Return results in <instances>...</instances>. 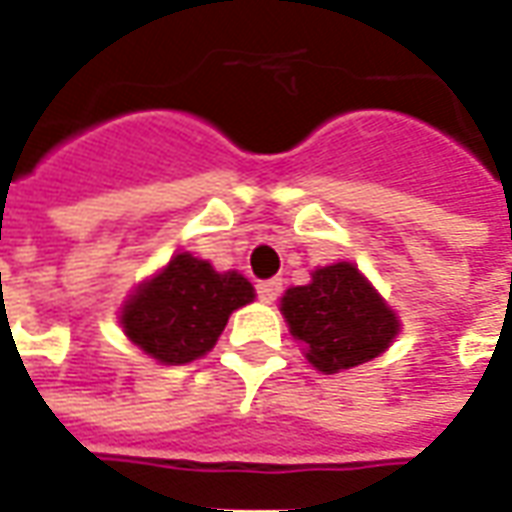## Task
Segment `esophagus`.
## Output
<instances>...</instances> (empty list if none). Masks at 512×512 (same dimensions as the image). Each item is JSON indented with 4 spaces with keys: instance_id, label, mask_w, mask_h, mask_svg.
Returning <instances> with one entry per match:
<instances>
[{
    "instance_id": "1",
    "label": "esophagus",
    "mask_w": 512,
    "mask_h": 512,
    "mask_svg": "<svg viewBox=\"0 0 512 512\" xmlns=\"http://www.w3.org/2000/svg\"><path fill=\"white\" fill-rule=\"evenodd\" d=\"M282 291V282L280 280H266V282H257V296L263 299V302H274Z\"/></svg>"
}]
</instances>
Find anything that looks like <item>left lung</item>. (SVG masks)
Masks as SVG:
<instances>
[{
    "instance_id": "left-lung-1",
    "label": "left lung",
    "mask_w": 512,
    "mask_h": 512,
    "mask_svg": "<svg viewBox=\"0 0 512 512\" xmlns=\"http://www.w3.org/2000/svg\"><path fill=\"white\" fill-rule=\"evenodd\" d=\"M282 316L307 360L327 374L377 357L399 330L396 313L352 263L318 268L310 285L288 288Z\"/></svg>"
}]
</instances>
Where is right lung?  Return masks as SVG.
<instances>
[{
    "label": "right lung",
    "instance_id": "right-lung-1",
    "mask_svg": "<svg viewBox=\"0 0 512 512\" xmlns=\"http://www.w3.org/2000/svg\"><path fill=\"white\" fill-rule=\"evenodd\" d=\"M252 299L255 288L238 271L219 274L207 260L182 252L132 293L121 324L146 355L180 366L210 352L232 310Z\"/></svg>",
    "mask_w": 512,
    "mask_h": 512
}]
</instances>
